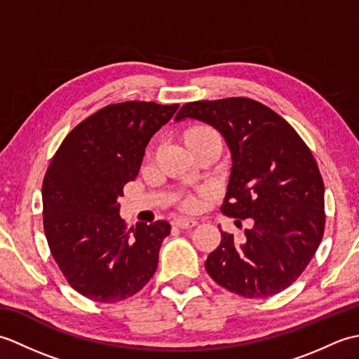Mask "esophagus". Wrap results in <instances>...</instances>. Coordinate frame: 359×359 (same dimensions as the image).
Returning a JSON list of instances; mask_svg holds the SVG:
<instances>
[{
    "label": "esophagus",
    "instance_id": "obj_1",
    "mask_svg": "<svg viewBox=\"0 0 359 359\" xmlns=\"http://www.w3.org/2000/svg\"><path fill=\"white\" fill-rule=\"evenodd\" d=\"M172 224L175 226L182 228V230H189V228H194L197 225V220L194 219H184V217H177L172 220Z\"/></svg>",
    "mask_w": 359,
    "mask_h": 359
}]
</instances>
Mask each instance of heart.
<instances>
[{
	"instance_id": "1",
	"label": "heart",
	"mask_w": 359,
	"mask_h": 359,
	"mask_svg": "<svg viewBox=\"0 0 359 359\" xmlns=\"http://www.w3.org/2000/svg\"><path fill=\"white\" fill-rule=\"evenodd\" d=\"M207 137H219V134L212 128L205 126V125L191 126L184 133V140L187 143V147H189V144H193L197 140L207 139ZM201 197H202V194H185V196L179 197L177 203L182 210L196 211L201 205Z\"/></svg>"
}]
</instances>
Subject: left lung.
<instances>
[{"label": "left lung", "mask_w": 359, "mask_h": 359, "mask_svg": "<svg viewBox=\"0 0 359 359\" xmlns=\"http://www.w3.org/2000/svg\"><path fill=\"white\" fill-rule=\"evenodd\" d=\"M196 118L225 137L233 166L222 210L250 219L238 241L220 230L205 269L243 297H269L301 276L323 241L324 182L310 148L279 114L247 97L185 103L174 120Z\"/></svg>", "instance_id": "left-lung-1"}]
</instances>
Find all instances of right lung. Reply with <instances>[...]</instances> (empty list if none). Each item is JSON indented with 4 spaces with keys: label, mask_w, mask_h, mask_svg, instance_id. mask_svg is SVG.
Returning a JSON list of instances; mask_svg holds the SVG:
<instances>
[{
    "label": "right lung",
    "mask_w": 359,
    "mask_h": 359,
    "mask_svg": "<svg viewBox=\"0 0 359 359\" xmlns=\"http://www.w3.org/2000/svg\"><path fill=\"white\" fill-rule=\"evenodd\" d=\"M179 104L114 103L65 137L43 179V226L69 285L90 301L120 302L154 276L166 220L126 226L123 187L140 170L144 148Z\"/></svg>",
    "instance_id": "right-lung-1"
}]
</instances>
